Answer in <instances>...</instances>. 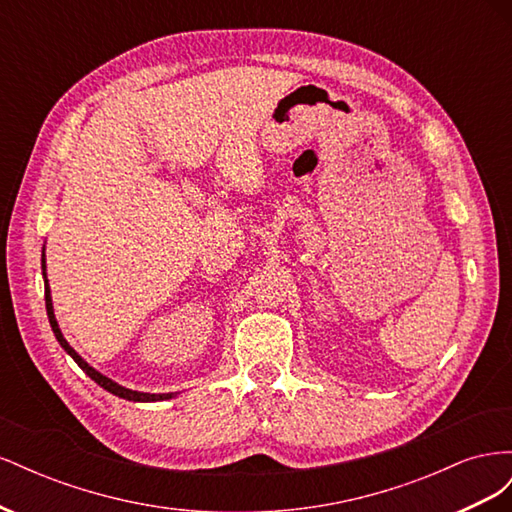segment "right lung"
Segmentation results:
<instances>
[{
	"label": "right lung",
	"instance_id": "1",
	"mask_svg": "<svg viewBox=\"0 0 512 512\" xmlns=\"http://www.w3.org/2000/svg\"><path fill=\"white\" fill-rule=\"evenodd\" d=\"M42 277H44L46 316H49V322H51V329H53V333H55V339L59 342V346L66 350V354H70V356H72L74 363L79 365L91 380H94L96 384H100L102 389H104V391H108V393H113V395H117V397H121V399H128V401H141V404H147V401H166V399H173V397H177V393H141V391L126 389V386L117 384L115 380H111L108 376L100 374L98 369L91 367V365L83 359V356L68 344V339L64 337V333H61L59 324H57L55 309H53V297H51V286H49V277H46V254H44V247H42Z\"/></svg>",
	"mask_w": 512,
	"mask_h": 512
}]
</instances>
